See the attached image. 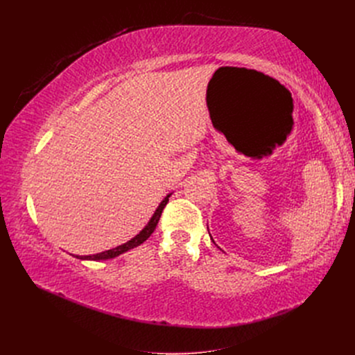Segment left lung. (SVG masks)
<instances>
[{
	"label": "left lung",
	"mask_w": 355,
	"mask_h": 355,
	"mask_svg": "<svg viewBox=\"0 0 355 355\" xmlns=\"http://www.w3.org/2000/svg\"><path fill=\"white\" fill-rule=\"evenodd\" d=\"M209 234H210V233H209ZM211 240H213V239H211ZM213 243H214V240H213Z\"/></svg>",
	"instance_id": "1"
}]
</instances>
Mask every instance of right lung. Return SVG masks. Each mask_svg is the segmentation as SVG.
I'll return each mask as SVG.
<instances>
[{
  "mask_svg": "<svg viewBox=\"0 0 355 355\" xmlns=\"http://www.w3.org/2000/svg\"><path fill=\"white\" fill-rule=\"evenodd\" d=\"M170 197H171V194H168V196L159 202V206L157 207V210H155V213L153 214L151 220L148 221V225H146L135 237L128 240L126 243H123V245H121V246H118V248H115V249H110V250H106V252H102V253H96V254H92V256H82V257H79V259H82V260H96V262H98V260L114 259V257H116V256H119V254H122V253H125V252H128V250H130V249H134V248L142 245L144 241L154 233V230H155V227H157V225H158V221H159V217H161V214H162V210H164V207L166 206L168 198H170Z\"/></svg>",
  "mask_w": 355,
  "mask_h": 355,
  "instance_id": "obj_1",
  "label": "right lung"
}]
</instances>
